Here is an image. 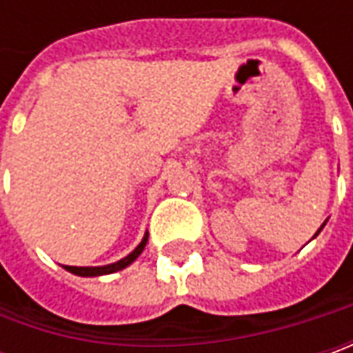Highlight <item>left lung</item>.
<instances>
[{"label": "left lung", "mask_w": 353, "mask_h": 353, "mask_svg": "<svg viewBox=\"0 0 353 353\" xmlns=\"http://www.w3.org/2000/svg\"><path fill=\"white\" fill-rule=\"evenodd\" d=\"M324 224H326V222H324ZM324 224H322V228H324ZM322 228H320V230H322ZM320 230H319V232H320ZM319 232H316V234H319Z\"/></svg>", "instance_id": "8db88e82"}]
</instances>
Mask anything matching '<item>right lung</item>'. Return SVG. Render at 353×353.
Segmentation results:
<instances>
[{
	"label": "right lung",
	"instance_id": "right-lung-1",
	"mask_svg": "<svg viewBox=\"0 0 353 353\" xmlns=\"http://www.w3.org/2000/svg\"><path fill=\"white\" fill-rule=\"evenodd\" d=\"M147 239H149V234H145L141 243H139L135 250L131 251L128 257L119 259L117 263L103 265V267H70V265H64V269H66V271H70V273H74V275H80V277H98V275H110V273H116V271H121L123 267H128L129 263H133V261L139 257V253L145 250Z\"/></svg>",
	"mask_w": 353,
	"mask_h": 353
}]
</instances>
